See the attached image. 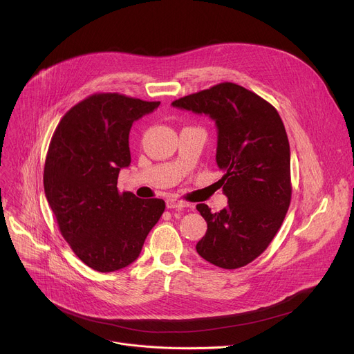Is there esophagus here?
Here are the masks:
<instances>
[{
  "label": "esophagus",
  "instance_id": "esophagus-1",
  "mask_svg": "<svg viewBox=\"0 0 354 354\" xmlns=\"http://www.w3.org/2000/svg\"><path fill=\"white\" fill-rule=\"evenodd\" d=\"M167 207L168 209H185V207H189V203H187V201H183V200L168 198L167 200Z\"/></svg>",
  "mask_w": 354,
  "mask_h": 354
}]
</instances>
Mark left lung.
I'll use <instances>...</instances> for the list:
<instances>
[{
    "instance_id": "obj_1",
    "label": "left lung",
    "mask_w": 354,
    "mask_h": 354,
    "mask_svg": "<svg viewBox=\"0 0 354 354\" xmlns=\"http://www.w3.org/2000/svg\"><path fill=\"white\" fill-rule=\"evenodd\" d=\"M209 115L217 126L216 161L228 206L212 213L196 209L207 223L197 254L223 269L255 261L283 224L291 200L290 144L281 118L268 100L234 82H221L172 102Z\"/></svg>"
}]
</instances>
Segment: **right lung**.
Returning a JSON list of instances; mask_svg holds the SVG:
<instances>
[{
	"instance_id": "obj_1",
	"label": "right lung",
	"mask_w": 354,
	"mask_h": 354,
	"mask_svg": "<svg viewBox=\"0 0 354 354\" xmlns=\"http://www.w3.org/2000/svg\"><path fill=\"white\" fill-rule=\"evenodd\" d=\"M160 106L120 93H93L60 120L44 162V193L59 230L91 269L133 263L165 210L162 198L120 193L118 178L131 162L133 123Z\"/></svg>"
}]
</instances>
